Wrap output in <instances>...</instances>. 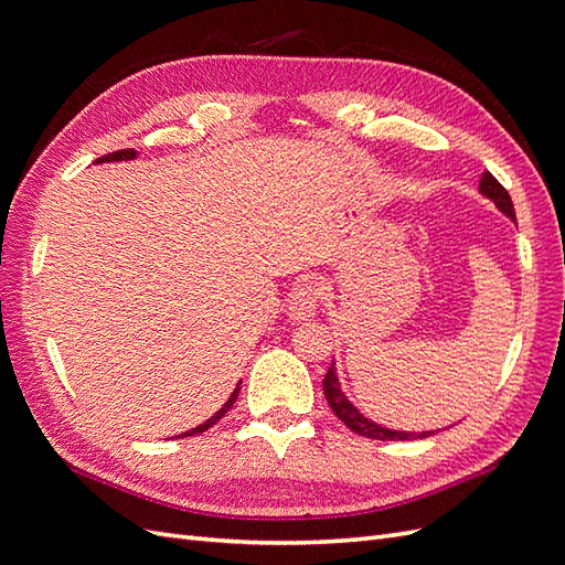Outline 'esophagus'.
<instances>
[{"instance_id": "1", "label": "esophagus", "mask_w": 565, "mask_h": 565, "mask_svg": "<svg viewBox=\"0 0 565 565\" xmlns=\"http://www.w3.org/2000/svg\"><path fill=\"white\" fill-rule=\"evenodd\" d=\"M318 301H320V287L311 280H306L301 285H297L289 295L287 301V316L292 322H301V320H311L318 313Z\"/></svg>"}]
</instances>
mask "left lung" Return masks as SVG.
Wrapping results in <instances>:
<instances>
[{
    "mask_svg": "<svg viewBox=\"0 0 565 565\" xmlns=\"http://www.w3.org/2000/svg\"><path fill=\"white\" fill-rule=\"evenodd\" d=\"M478 193H481L483 198H488L490 202H494V207H498L504 216H509L516 224L514 204H511L509 193L504 191V188L500 185V181L494 179L490 172H483L481 183H478ZM322 391H324V398H328V403L332 407V413L355 434L367 436V438H377V440H415V438H429V436H434V431H398V429H388V426H382L377 422H372L370 417H365L361 409H358L349 401L344 388H341L334 363L330 365L328 374H324Z\"/></svg>",
    "mask_w": 565,
    "mask_h": 565,
    "instance_id": "1",
    "label": "left lung"
}]
</instances>
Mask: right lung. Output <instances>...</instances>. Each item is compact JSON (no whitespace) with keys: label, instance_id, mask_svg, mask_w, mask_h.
Instances as JSON below:
<instances>
[{"label":"right lung","instance_id":"add662e5","mask_svg":"<svg viewBox=\"0 0 565 565\" xmlns=\"http://www.w3.org/2000/svg\"><path fill=\"white\" fill-rule=\"evenodd\" d=\"M136 158V150H117V152H110V156H104V158H98L96 162H122V160H134ZM241 384L243 382H237V386H235V391L231 393V396H228V401L224 403V405H221L218 409H216V413L207 419V422H202L200 426H195V429H191V431H185V434H181V438L183 436H195V434H202V431H207L210 429V426H214L221 417H224L226 413H228V409L233 407V403L237 401V393H241ZM179 438V436H177Z\"/></svg>","mask_w":565,"mask_h":565}]
</instances>
